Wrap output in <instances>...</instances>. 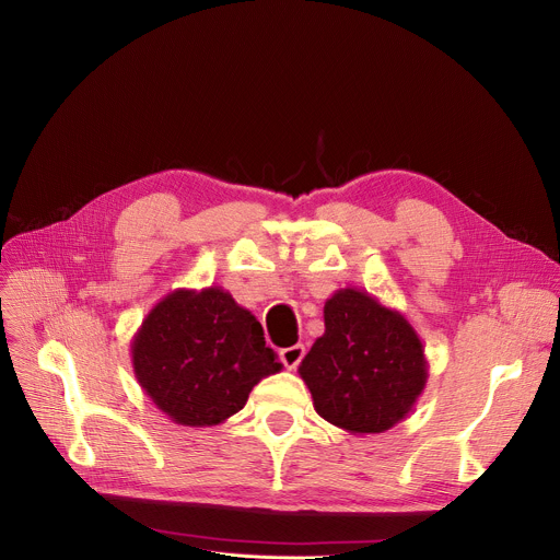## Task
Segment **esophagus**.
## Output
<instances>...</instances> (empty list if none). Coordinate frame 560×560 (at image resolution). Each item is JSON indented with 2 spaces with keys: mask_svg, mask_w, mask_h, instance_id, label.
<instances>
[{
  "mask_svg": "<svg viewBox=\"0 0 560 560\" xmlns=\"http://www.w3.org/2000/svg\"><path fill=\"white\" fill-rule=\"evenodd\" d=\"M303 357H305V348L303 346H291V348L280 350V361L284 363L287 370H295L298 363L303 361Z\"/></svg>",
  "mask_w": 560,
  "mask_h": 560,
  "instance_id": "1",
  "label": "esophagus"
}]
</instances>
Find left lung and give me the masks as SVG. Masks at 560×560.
I'll use <instances>...</instances> for the list:
<instances>
[{
    "instance_id": "1",
    "label": "left lung",
    "mask_w": 560,
    "mask_h": 560,
    "mask_svg": "<svg viewBox=\"0 0 560 560\" xmlns=\"http://www.w3.org/2000/svg\"><path fill=\"white\" fill-rule=\"evenodd\" d=\"M325 334L298 372L316 412L348 433H385L404 421L428 381L423 342L408 318L363 289L327 298Z\"/></svg>"
}]
</instances>
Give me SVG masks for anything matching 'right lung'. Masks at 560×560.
I'll use <instances>...</instances> for the list:
<instances>
[{
  "label": "right lung",
  "instance_id": "obj_1",
  "mask_svg": "<svg viewBox=\"0 0 560 560\" xmlns=\"http://www.w3.org/2000/svg\"><path fill=\"white\" fill-rule=\"evenodd\" d=\"M132 368L152 404L179 425H218L253 385L282 370L262 325L222 287L175 289L132 338Z\"/></svg>",
  "mask_w": 560,
  "mask_h": 560
}]
</instances>
